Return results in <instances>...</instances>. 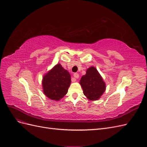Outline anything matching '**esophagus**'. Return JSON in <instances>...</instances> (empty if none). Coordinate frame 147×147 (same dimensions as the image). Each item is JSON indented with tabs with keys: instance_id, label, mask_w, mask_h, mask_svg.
Wrapping results in <instances>:
<instances>
[{
	"instance_id": "34e87169",
	"label": "esophagus",
	"mask_w": 147,
	"mask_h": 147,
	"mask_svg": "<svg viewBox=\"0 0 147 147\" xmlns=\"http://www.w3.org/2000/svg\"><path fill=\"white\" fill-rule=\"evenodd\" d=\"M74 78L72 79V82H75V81L77 80L76 78H79V75H78V74L75 73V74H74Z\"/></svg>"
}]
</instances>
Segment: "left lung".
I'll use <instances>...</instances> for the list:
<instances>
[{
    "label": "left lung",
    "instance_id": "8db88e82",
    "mask_svg": "<svg viewBox=\"0 0 147 147\" xmlns=\"http://www.w3.org/2000/svg\"><path fill=\"white\" fill-rule=\"evenodd\" d=\"M80 84L83 94L90 100L100 99L106 90L105 83L94 67L91 66L86 70V74L82 76Z\"/></svg>",
    "mask_w": 147,
    "mask_h": 147
}]
</instances>
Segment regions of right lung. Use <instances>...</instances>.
<instances>
[{"label": "right lung", "instance_id": "obj_1", "mask_svg": "<svg viewBox=\"0 0 147 147\" xmlns=\"http://www.w3.org/2000/svg\"><path fill=\"white\" fill-rule=\"evenodd\" d=\"M71 83L69 72L60 64H57L43 75V92L51 100L59 101L67 93Z\"/></svg>", "mask_w": 147, "mask_h": 147}]
</instances>
